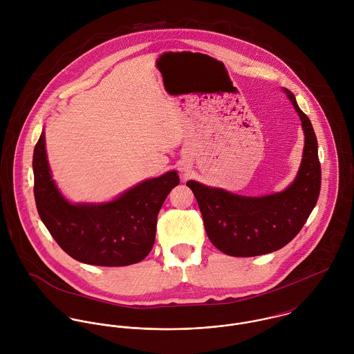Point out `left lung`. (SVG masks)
<instances>
[{
  "instance_id": "left-lung-1",
  "label": "left lung",
  "mask_w": 354,
  "mask_h": 354,
  "mask_svg": "<svg viewBox=\"0 0 354 354\" xmlns=\"http://www.w3.org/2000/svg\"><path fill=\"white\" fill-rule=\"evenodd\" d=\"M299 113L305 133L303 162L293 184L283 192L247 198L188 181L209 241L229 256L251 257L289 244L303 229L319 199L322 169L312 124L292 91L285 90Z\"/></svg>"
}]
</instances>
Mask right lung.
Wrapping results in <instances>:
<instances>
[{
    "label": "right lung",
    "instance_id": "obj_1",
    "mask_svg": "<svg viewBox=\"0 0 354 354\" xmlns=\"http://www.w3.org/2000/svg\"><path fill=\"white\" fill-rule=\"evenodd\" d=\"M34 196L38 214L51 237L77 261L118 267L143 260L155 241L158 212L169 192L180 184L169 171L140 183L104 204H71L51 180L45 133L34 149Z\"/></svg>",
    "mask_w": 354,
    "mask_h": 354
}]
</instances>
